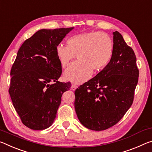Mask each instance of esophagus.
<instances>
[{
    "instance_id": "1",
    "label": "esophagus",
    "mask_w": 152,
    "mask_h": 152,
    "mask_svg": "<svg viewBox=\"0 0 152 152\" xmlns=\"http://www.w3.org/2000/svg\"><path fill=\"white\" fill-rule=\"evenodd\" d=\"M77 88H78V86H77L76 85H72L71 86V89L72 91H75Z\"/></svg>"
}]
</instances>
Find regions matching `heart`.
<instances>
[{"instance_id": "b5f03b06", "label": "heart", "mask_w": 152, "mask_h": 152, "mask_svg": "<svg viewBox=\"0 0 152 152\" xmlns=\"http://www.w3.org/2000/svg\"><path fill=\"white\" fill-rule=\"evenodd\" d=\"M67 46L56 47V55L62 67H66L76 57L78 61L70 65L64 72L66 80L76 84L85 83L94 72L102 70L110 63L114 46L111 38L99 32H84L72 36Z\"/></svg>"}]
</instances>
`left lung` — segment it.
<instances>
[{
	"label": "left lung",
	"instance_id": "1",
	"mask_svg": "<svg viewBox=\"0 0 152 152\" xmlns=\"http://www.w3.org/2000/svg\"><path fill=\"white\" fill-rule=\"evenodd\" d=\"M110 63L75 91L74 107L79 121L88 129L103 131L118 123L131 107L138 83L136 56L118 31L113 32Z\"/></svg>",
	"mask_w": 152,
	"mask_h": 152
}]
</instances>
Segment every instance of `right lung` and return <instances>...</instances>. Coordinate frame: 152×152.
<instances>
[{
  "label": "right lung",
  "instance_id": "add662e5",
  "mask_svg": "<svg viewBox=\"0 0 152 152\" xmlns=\"http://www.w3.org/2000/svg\"><path fill=\"white\" fill-rule=\"evenodd\" d=\"M73 29H42L18 50L9 93L22 123L29 129L38 131L51 126L62 94L71 87L69 82L57 80L62 70L56 47Z\"/></svg>",
  "mask_w": 152,
  "mask_h": 152
}]
</instances>
